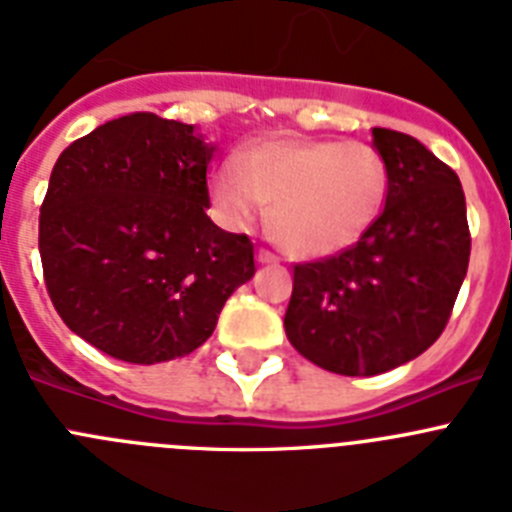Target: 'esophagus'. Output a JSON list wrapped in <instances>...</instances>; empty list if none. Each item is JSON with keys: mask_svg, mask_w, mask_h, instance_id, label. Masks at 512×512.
I'll list each match as a JSON object with an SVG mask.
<instances>
[{"mask_svg": "<svg viewBox=\"0 0 512 512\" xmlns=\"http://www.w3.org/2000/svg\"><path fill=\"white\" fill-rule=\"evenodd\" d=\"M256 259H259V264H279L277 256L271 251H266V248H261V251L256 253Z\"/></svg>", "mask_w": 512, "mask_h": 512, "instance_id": "1", "label": "esophagus"}]
</instances>
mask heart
I'll return each instance as SVG.
<instances>
[{"label":"heart","instance_id":"heart-1","mask_svg":"<svg viewBox=\"0 0 512 512\" xmlns=\"http://www.w3.org/2000/svg\"><path fill=\"white\" fill-rule=\"evenodd\" d=\"M390 189L382 153L364 140L264 138L210 174L223 223L246 228L269 207L271 238L297 259H325L359 243Z\"/></svg>","mask_w":512,"mask_h":512}]
</instances>
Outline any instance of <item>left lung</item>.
<instances>
[{"label": "left lung", "instance_id": "8db88e82", "mask_svg": "<svg viewBox=\"0 0 512 512\" xmlns=\"http://www.w3.org/2000/svg\"><path fill=\"white\" fill-rule=\"evenodd\" d=\"M390 171L384 210L346 251L295 266L289 343L343 377H374L436 343L467 277V202L459 176L413 135L374 128Z\"/></svg>", "mask_w": 512, "mask_h": 512}]
</instances>
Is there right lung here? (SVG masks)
<instances>
[{
	"instance_id": "1",
	"label": "right lung",
	"mask_w": 512,
	"mask_h": 512,
	"mask_svg": "<svg viewBox=\"0 0 512 512\" xmlns=\"http://www.w3.org/2000/svg\"><path fill=\"white\" fill-rule=\"evenodd\" d=\"M212 153L194 125L133 112L58 156L40 207L45 287L63 323L107 356L192 354L256 274L248 235L207 217Z\"/></svg>"
}]
</instances>
